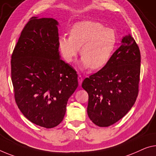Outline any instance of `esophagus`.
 <instances>
[{"label":"esophagus","instance_id":"esophagus-1","mask_svg":"<svg viewBox=\"0 0 156 156\" xmlns=\"http://www.w3.org/2000/svg\"><path fill=\"white\" fill-rule=\"evenodd\" d=\"M82 81H83L82 76H81V75H79L78 76V81H79V84H80V86H81V83H82Z\"/></svg>","mask_w":156,"mask_h":156}]
</instances>
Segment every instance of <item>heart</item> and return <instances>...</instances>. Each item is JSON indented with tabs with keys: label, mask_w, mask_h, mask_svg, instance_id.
Masks as SVG:
<instances>
[{
	"label": "heart",
	"mask_w": 156,
	"mask_h": 156,
	"mask_svg": "<svg viewBox=\"0 0 156 156\" xmlns=\"http://www.w3.org/2000/svg\"><path fill=\"white\" fill-rule=\"evenodd\" d=\"M116 44L114 30L93 21H82L72 27L70 37L58 40L60 51L66 61L70 63L80 49V63L83 68L93 70L105 66L111 58Z\"/></svg>",
	"instance_id": "obj_1"
}]
</instances>
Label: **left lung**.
<instances>
[{"label":"left lung","instance_id":"obj_1","mask_svg":"<svg viewBox=\"0 0 156 156\" xmlns=\"http://www.w3.org/2000/svg\"><path fill=\"white\" fill-rule=\"evenodd\" d=\"M140 62V49L128 34L108 63L83 81L88 94V116L93 123L108 127L130 111L138 95Z\"/></svg>","mask_w":156,"mask_h":156}]
</instances>
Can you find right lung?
<instances>
[{
  "mask_svg": "<svg viewBox=\"0 0 156 156\" xmlns=\"http://www.w3.org/2000/svg\"><path fill=\"white\" fill-rule=\"evenodd\" d=\"M58 22L33 16L23 28L11 60L16 105L34 124L52 128L63 121L77 74L61 59Z\"/></svg>",
  "mask_w": 156,
  "mask_h": 156,
  "instance_id": "add662e5",
  "label": "right lung"
}]
</instances>
